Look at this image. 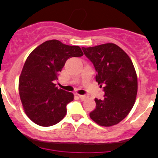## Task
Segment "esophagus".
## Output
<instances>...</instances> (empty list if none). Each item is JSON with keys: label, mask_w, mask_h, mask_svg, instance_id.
I'll return each mask as SVG.
<instances>
[{"label": "esophagus", "mask_w": 158, "mask_h": 158, "mask_svg": "<svg viewBox=\"0 0 158 158\" xmlns=\"http://www.w3.org/2000/svg\"><path fill=\"white\" fill-rule=\"evenodd\" d=\"M78 95H79V97L82 100H85V99H86L87 98H88V97H87L86 95H79V94H78Z\"/></svg>", "instance_id": "obj_1"}]
</instances>
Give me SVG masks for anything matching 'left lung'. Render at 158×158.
<instances>
[{
    "instance_id": "left-lung-1",
    "label": "left lung",
    "mask_w": 158,
    "mask_h": 158,
    "mask_svg": "<svg viewBox=\"0 0 158 158\" xmlns=\"http://www.w3.org/2000/svg\"><path fill=\"white\" fill-rule=\"evenodd\" d=\"M82 49L95 66V80L105 91L104 99L95 98L96 108L89 116L101 126L117 125L136 100L138 77L133 63L123 49L111 43Z\"/></svg>"
}]
</instances>
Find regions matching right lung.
Here are the masks:
<instances>
[{
	"mask_svg": "<svg viewBox=\"0 0 158 158\" xmlns=\"http://www.w3.org/2000/svg\"><path fill=\"white\" fill-rule=\"evenodd\" d=\"M83 56L79 46L57 40H47L28 56L19 79V94L24 112L35 124L48 127L66 114V105L74 99L72 92L56 86L66 60Z\"/></svg>",
	"mask_w": 158,
	"mask_h": 158,
	"instance_id": "obj_1",
	"label": "right lung"
}]
</instances>
